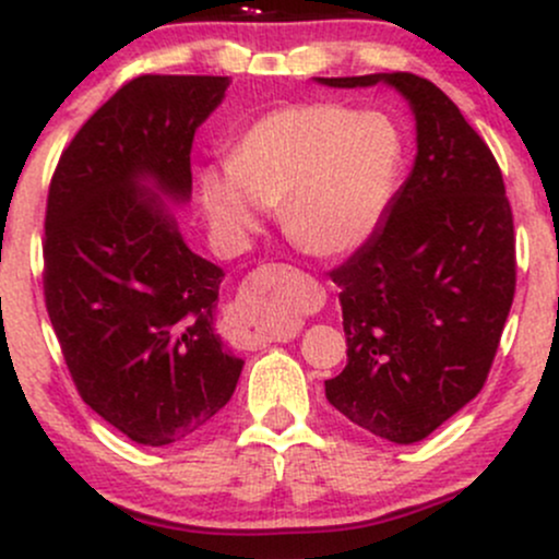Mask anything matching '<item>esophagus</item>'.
Wrapping results in <instances>:
<instances>
[{"instance_id":"1","label":"esophagus","mask_w":559,"mask_h":559,"mask_svg":"<svg viewBox=\"0 0 559 559\" xmlns=\"http://www.w3.org/2000/svg\"><path fill=\"white\" fill-rule=\"evenodd\" d=\"M294 325L297 320L281 294L262 284L258 275L249 278L226 316L230 342L239 344L241 349H258V346L271 344L273 338H284L294 331Z\"/></svg>"}]
</instances>
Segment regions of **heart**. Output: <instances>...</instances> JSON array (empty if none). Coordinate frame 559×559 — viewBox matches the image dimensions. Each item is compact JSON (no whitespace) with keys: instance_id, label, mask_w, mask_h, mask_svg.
I'll return each instance as SVG.
<instances>
[{"instance_id":"1","label":"heart","mask_w":559,"mask_h":559,"mask_svg":"<svg viewBox=\"0 0 559 559\" xmlns=\"http://www.w3.org/2000/svg\"><path fill=\"white\" fill-rule=\"evenodd\" d=\"M404 133L383 112L299 102L262 115L226 170L202 176L204 213L221 236L243 239L260 207H278L294 243L320 258L355 252L386 215L404 168Z\"/></svg>"}]
</instances>
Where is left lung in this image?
I'll list each match as a JSON object with an SVG mask.
<instances>
[{
  "instance_id": "left-lung-1",
  "label": "left lung",
  "mask_w": 559,
  "mask_h": 559,
  "mask_svg": "<svg viewBox=\"0 0 559 559\" xmlns=\"http://www.w3.org/2000/svg\"><path fill=\"white\" fill-rule=\"evenodd\" d=\"M376 83L415 115L418 155L381 226L331 271L342 288L346 368L325 400L394 444L426 439L484 389L515 297V230L502 170L449 96L413 73Z\"/></svg>"
}]
</instances>
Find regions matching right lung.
<instances>
[{"label": "right lung", "instance_id": "obj_1", "mask_svg": "<svg viewBox=\"0 0 559 559\" xmlns=\"http://www.w3.org/2000/svg\"><path fill=\"white\" fill-rule=\"evenodd\" d=\"M228 75H139L75 133L52 176L44 297L81 400L144 447L191 439L243 360L215 329L223 267L183 241L197 128Z\"/></svg>", "mask_w": 559, "mask_h": 559}]
</instances>
